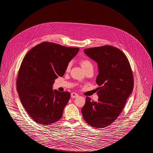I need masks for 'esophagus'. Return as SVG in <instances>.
<instances>
[{"label":"esophagus","mask_w":153,"mask_h":153,"mask_svg":"<svg viewBox=\"0 0 153 153\" xmlns=\"http://www.w3.org/2000/svg\"><path fill=\"white\" fill-rule=\"evenodd\" d=\"M79 96V95L76 93H74V92H72L71 94V97L72 98H76V97H77Z\"/></svg>","instance_id":"1"}]
</instances>
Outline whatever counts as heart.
<instances>
[{
	"label": "heart",
	"instance_id": "heart-1",
	"mask_svg": "<svg viewBox=\"0 0 153 153\" xmlns=\"http://www.w3.org/2000/svg\"><path fill=\"white\" fill-rule=\"evenodd\" d=\"M71 66H72V62H69L67 66H66V70H67V71L69 70L70 68H71ZM81 66H82V67L83 68V69H84V70L86 69H87V68H89L93 67V65H92V62H91L90 61L88 60V59L82 60V61H81Z\"/></svg>",
	"mask_w": 153,
	"mask_h": 153
}]
</instances>
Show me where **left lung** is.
Segmentation results:
<instances>
[{
	"label": "left lung",
	"mask_w": 153,
	"mask_h": 153,
	"mask_svg": "<svg viewBox=\"0 0 153 153\" xmlns=\"http://www.w3.org/2000/svg\"><path fill=\"white\" fill-rule=\"evenodd\" d=\"M97 64L96 79L99 86L97 102L86 97L81 112L85 122L96 128H104L113 123L124 108L134 88L130 62L123 52L112 46L84 50Z\"/></svg>",
	"instance_id": "8db88e82"
}]
</instances>
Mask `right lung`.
<instances>
[{"label": "right lung", "mask_w": 153, "mask_h": 153, "mask_svg": "<svg viewBox=\"0 0 153 153\" xmlns=\"http://www.w3.org/2000/svg\"><path fill=\"white\" fill-rule=\"evenodd\" d=\"M79 48L45 42L32 48L22 61L16 89L22 105L34 122L48 125L58 121L71 97L68 92L53 89L54 80L63 76Z\"/></svg>", "instance_id": "add662e5"}]
</instances>
